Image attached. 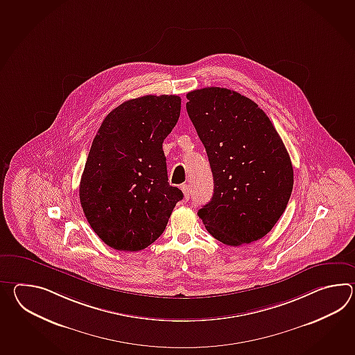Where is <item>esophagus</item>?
I'll use <instances>...</instances> for the list:
<instances>
[{
    "instance_id": "esophagus-1",
    "label": "esophagus",
    "mask_w": 355,
    "mask_h": 355,
    "mask_svg": "<svg viewBox=\"0 0 355 355\" xmlns=\"http://www.w3.org/2000/svg\"><path fill=\"white\" fill-rule=\"evenodd\" d=\"M182 192H183V195H184V198L186 200H189V196H191V191H189V184H182Z\"/></svg>"
}]
</instances>
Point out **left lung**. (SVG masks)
Segmentation results:
<instances>
[{
    "mask_svg": "<svg viewBox=\"0 0 355 355\" xmlns=\"http://www.w3.org/2000/svg\"><path fill=\"white\" fill-rule=\"evenodd\" d=\"M189 119L205 146L214 177L211 201L198 210L211 236L241 245L266 236L285 211L293 166L266 113L225 87L189 92Z\"/></svg>",
    "mask_w": 355,
    "mask_h": 355,
    "instance_id": "8db88e82",
    "label": "left lung"
}]
</instances>
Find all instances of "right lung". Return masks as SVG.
<instances>
[{
  "label": "right lung",
  "instance_id": "add662e5",
  "mask_svg": "<svg viewBox=\"0 0 355 355\" xmlns=\"http://www.w3.org/2000/svg\"><path fill=\"white\" fill-rule=\"evenodd\" d=\"M181 113L178 95L122 103L95 135L80 181V202L105 245L136 252L164 232L183 198L168 183L163 141Z\"/></svg>",
  "mask_w": 355,
  "mask_h": 355
}]
</instances>
